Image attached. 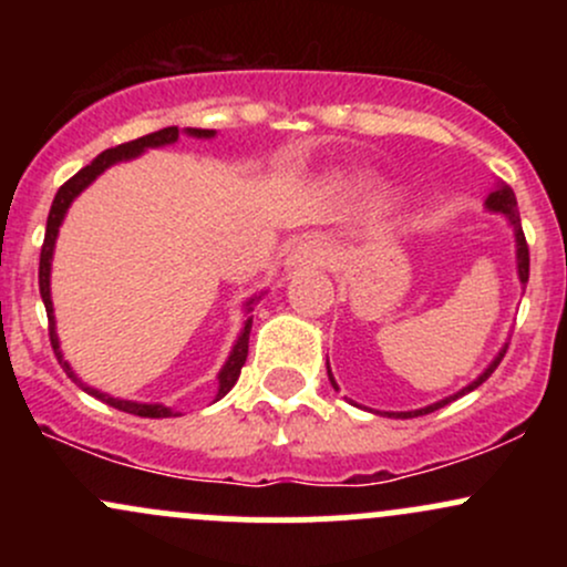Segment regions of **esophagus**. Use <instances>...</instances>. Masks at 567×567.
Instances as JSON below:
<instances>
[{
	"label": "esophagus",
	"mask_w": 567,
	"mask_h": 567,
	"mask_svg": "<svg viewBox=\"0 0 567 567\" xmlns=\"http://www.w3.org/2000/svg\"><path fill=\"white\" fill-rule=\"evenodd\" d=\"M328 261H330V256H328V250L322 247V243L309 239V243H301L296 250L290 252L288 266H292V269H301V266H328Z\"/></svg>",
	"instance_id": "34e87169"
}]
</instances>
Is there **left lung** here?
Listing matches in <instances>:
<instances>
[{
  "label": "left lung",
  "mask_w": 567,
  "mask_h": 567,
  "mask_svg": "<svg viewBox=\"0 0 567 567\" xmlns=\"http://www.w3.org/2000/svg\"><path fill=\"white\" fill-rule=\"evenodd\" d=\"M485 210L498 213V216H504L506 220H509V226H512V231H514V247H517V279H519V285H523V288H525V282H528V275H530V256H528V243H525L523 226H519L517 197H514V192H512L509 186H506V184H498L496 188H493L491 194H487V199H485ZM506 347H509V343H504V347H501L498 354L493 357V360H491V365H487V368L483 370V373L477 375V379H474L472 383H466V386H464V389H458V392H455V394L445 396V400L432 402V405H426V408H419V410H400V413H383V415H394V419H415V415L434 413V410L445 408L447 402H453V400H458V396H464V394L474 392V389H477L480 383L491 379L493 370H496V368H498V362L504 360ZM328 379H330V383H333V389L338 392V383H336V379H333V373H330V362H328ZM373 413H379V410H373Z\"/></svg>",
  "instance_id": "8db88e82"
}]
</instances>
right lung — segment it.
I'll return each mask as SVG.
<instances>
[{"label": "right lung", "mask_w": 567, "mask_h": 567, "mask_svg": "<svg viewBox=\"0 0 567 567\" xmlns=\"http://www.w3.org/2000/svg\"><path fill=\"white\" fill-rule=\"evenodd\" d=\"M186 133L192 135V138H216V130H202V127H165V130H157V133H148L143 135V138H135L130 143H122V146L116 148H106L103 154H97V157L90 162L87 167H82L80 173L74 175V178H69L66 184L58 188L55 199H53V207H50V216H48V231H44V245H42V256H39V296H42L44 301V309H48V320H50V343H53L55 349V357L58 362H61V368L66 370V375L74 383H80L87 394L97 396L101 402H106V405H112L116 410H122V413H133V415H141V419H171V415H181L178 410L167 408V405H159V402H133V400H120V396H112L106 392H101V389H93L87 386L80 375L74 373V368L69 365V360H63V351H61V341H58V330H55V309H53V296H50V269H53V252H55V239H58V231H61L63 226V218H66L71 202H74L80 194L87 188L93 181L97 178L101 173H106L109 167L116 165V162H127V159H135L141 157L146 148H159V146H171V143L178 141V135ZM264 292H258V296H252L250 301H245V311H252V303L261 298ZM250 328H252V317H247L243 330H239L237 341H234V347L229 351V360L224 362V368L218 370V392H216V400L218 402L220 396H226L231 392V386L237 383L239 373H243V365L247 360V341H250Z\"/></svg>", "instance_id": "obj_1"}]
</instances>
